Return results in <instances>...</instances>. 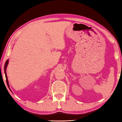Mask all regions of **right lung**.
Instances as JSON below:
<instances>
[{
  "label": "right lung",
  "instance_id": "right-lung-1",
  "mask_svg": "<svg viewBox=\"0 0 122 122\" xmlns=\"http://www.w3.org/2000/svg\"><path fill=\"white\" fill-rule=\"evenodd\" d=\"M8 64V60L6 61L5 63V65H4V73H5V78H6V83H7V85H8V87H9V83H8V78H7V75H6V67H7V66ZM10 89V88H9Z\"/></svg>",
  "mask_w": 122,
  "mask_h": 122
}]
</instances>
